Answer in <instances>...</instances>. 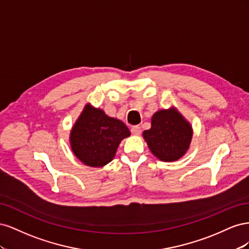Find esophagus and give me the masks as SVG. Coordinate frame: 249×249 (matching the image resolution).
I'll list each match as a JSON object with an SVG mask.
<instances>
[{
  "instance_id": "34e87169",
  "label": "esophagus",
  "mask_w": 249,
  "mask_h": 249,
  "mask_svg": "<svg viewBox=\"0 0 249 249\" xmlns=\"http://www.w3.org/2000/svg\"><path fill=\"white\" fill-rule=\"evenodd\" d=\"M131 132H132L133 135H140V133H141L140 126L139 125H133L131 127Z\"/></svg>"
}]
</instances>
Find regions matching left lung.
Segmentation results:
<instances>
[{
  "label": "left lung",
  "mask_w": 249,
  "mask_h": 249,
  "mask_svg": "<svg viewBox=\"0 0 249 249\" xmlns=\"http://www.w3.org/2000/svg\"><path fill=\"white\" fill-rule=\"evenodd\" d=\"M152 153L161 161L178 160L189 148L192 127L176 109L160 110L152 118V127L143 132Z\"/></svg>",
  "instance_id": "left-lung-1"
}]
</instances>
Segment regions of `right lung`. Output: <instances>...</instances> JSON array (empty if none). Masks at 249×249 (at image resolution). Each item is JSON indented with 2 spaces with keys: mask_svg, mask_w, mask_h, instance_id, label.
Listing matches in <instances>:
<instances>
[{
  "mask_svg": "<svg viewBox=\"0 0 249 249\" xmlns=\"http://www.w3.org/2000/svg\"><path fill=\"white\" fill-rule=\"evenodd\" d=\"M129 136L130 131L123 122L87 105L72 127L71 145L81 162L102 167L111 162L120 141Z\"/></svg>",
  "mask_w": 249,
  "mask_h": 249,
  "instance_id": "right-lung-1",
  "label": "right lung"
}]
</instances>
